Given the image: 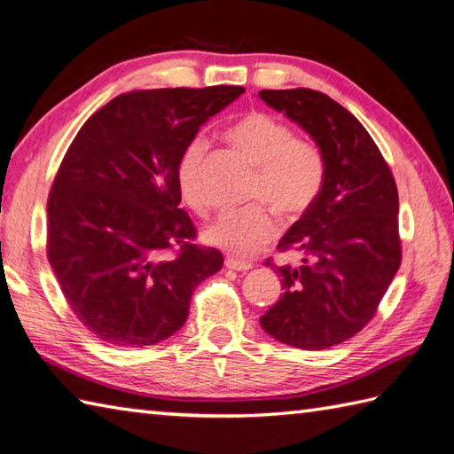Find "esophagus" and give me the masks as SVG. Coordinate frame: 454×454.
Wrapping results in <instances>:
<instances>
[{"label":"esophagus","mask_w":454,"mask_h":454,"mask_svg":"<svg viewBox=\"0 0 454 454\" xmlns=\"http://www.w3.org/2000/svg\"><path fill=\"white\" fill-rule=\"evenodd\" d=\"M224 265L228 269H232V271H249V269H252V263L249 262H238V259H234V257H226Z\"/></svg>","instance_id":"34e87169"}]
</instances>
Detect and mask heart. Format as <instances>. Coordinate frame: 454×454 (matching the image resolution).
<instances>
[{"instance_id":"heart-1","label":"heart","mask_w":454,"mask_h":454,"mask_svg":"<svg viewBox=\"0 0 454 454\" xmlns=\"http://www.w3.org/2000/svg\"><path fill=\"white\" fill-rule=\"evenodd\" d=\"M228 140L257 168L249 189V200L257 205L226 212L205 232V239L228 255L247 259L275 242L278 224L273 212L285 222L306 216L320 197L325 183L327 160L320 144L294 130L265 111H249L226 132ZM208 144L192 138L181 152L177 183L183 200L200 216H207L212 200L205 183ZM263 201L270 207L259 206Z\"/></svg>"}]
</instances>
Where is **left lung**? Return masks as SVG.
<instances>
[{"instance_id": "left-lung-1", "label": "left lung", "mask_w": 454, "mask_h": 454, "mask_svg": "<svg viewBox=\"0 0 454 454\" xmlns=\"http://www.w3.org/2000/svg\"><path fill=\"white\" fill-rule=\"evenodd\" d=\"M320 144L327 173L320 197L278 242L302 254L277 267L283 296L259 317L277 341L327 349L372 320L402 262L398 189L387 160L353 114L308 88L259 91Z\"/></svg>"}]
</instances>
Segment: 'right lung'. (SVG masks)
Instances as JSON below:
<instances>
[{
    "instance_id": "right-lung-1",
    "label": "right lung",
    "mask_w": 454,
    "mask_h": 454,
    "mask_svg": "<svg viewBox=\"0 0 454 454\" xmlns=\"http://www.w3.org/2000/svg\"><path fill=\"white\" fill-rule=\"evenodd\" d=\"M246 90H138L95 111L48 195L46 255L75 317L99 341L153 345L189 316L195 288L224 257L199 246L177 183L200 124Z\"/></svg>"
}]
</instances>
